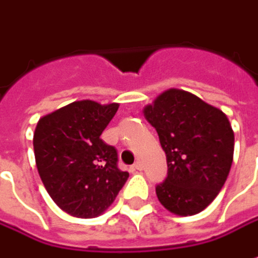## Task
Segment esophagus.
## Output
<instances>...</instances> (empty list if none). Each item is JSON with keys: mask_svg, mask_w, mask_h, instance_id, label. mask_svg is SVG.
I'll list each match as a JSON object with an SVG mask.
<instances>
[{"mask_svg": "<svg viewBox=\"0 0 258 258\" xmlns=\"http://www.w3.org/2000/svg\"><path fill=\"white\" fill-rule=\"evenodd\" d=\"M141 170H143V164L140 161H137L136 164L133 165V171H141Z\"/></svg>", "mask_w": 258, "mask_h": 258, "instance_id": "1", "label": "esophagus"}]
</instances>
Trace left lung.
Here are the masks:
<instances>
[{
    "label": "left lung",
    "mask_w": 258,
    "mask_h": 258,
    "mask_svg": "<svg viewBox=\"0 0 258 258\" xmlns=\"http://www.w3.org/2000/svg\"><path fill=\"white\" fill-rule=\"evenodd\" d=\"M167 156L158 201L177 216H194L223 188L234 154V133L221 110L197 95L170 88L144 107Z\"/></svg>",
    "instance_id": "left-lung-1"
}]
</instances>
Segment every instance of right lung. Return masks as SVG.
Segmentation results:
<instances>
[{"label":"right lung","mask_w":258,"mask_h":258,"mask_svg":"<svg viewBox=\"0 0 258 258\" xmlns=\"http://www.w3.org/2000/svg\"><path fill=\"white\" fill-rule=\"evenodd\" d=\"M117 110V102L83 100L37 122L32 144L38 174L49 197L73 217L102 214L128 178L117 167V150L100 138Z\"/></svg>","instance_id":"right-lung-1"}]
</instances>
